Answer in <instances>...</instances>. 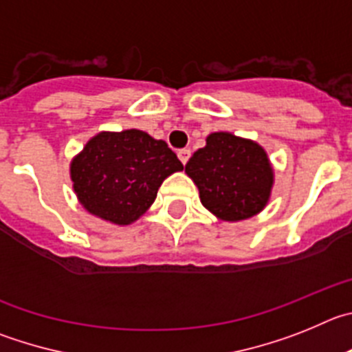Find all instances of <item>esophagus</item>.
Returning <instances> with one entry per match:
<instances>
[{
    "label": "esophagus",
    "instance_id": "34e87169",
    "mask_svg": "<svg viewBox=\"0 0 352 352\" xmlns=\"http://www.w3.org/2000/svg\"><path fill=\"white\" fill-rule=\"evenodd\" d=\"M177 156L182 161V164H186L189 161V157H191V151H189V148H180L179 153H177Z\"/></svg>",
    "mask_w": 352,
    "mask_h": 352
}]
</instances>
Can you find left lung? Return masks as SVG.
<instances>
[{"label": "left lung", "mask_w": 352, "mask_h": 352, "mask_svg": "<svg viewBox=\"0 0 352 352\" xmlns=\"http://www.w3.org/2000/svg\"><path fill=\"white\" fill-rule=\"evenodd\" d=\"M201 204L224 221H242L267 205L274 173L267 153L231 133H212L186 164Z\"/></svg>", "instance_id": "obj_1"}]
</instances>
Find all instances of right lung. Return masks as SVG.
I'll return each mask as SVG.
<instances>
[{"label": "right lung", "mask_w": 352, "mask_h": 352, "mask_svg": "<svg viewBox=\"0 0 352 352\" xmlns=\"http://www.w3.org/2000/svg\"><path fill=\"white\" fill-rule=\"evenodd\" d=\"M182 168L166 142L126 129L91 138L72 163V180L85 210L129 224L154 204L163 180Z\"/></svg>", "instance_id": "obj_1"}]
</instances>
